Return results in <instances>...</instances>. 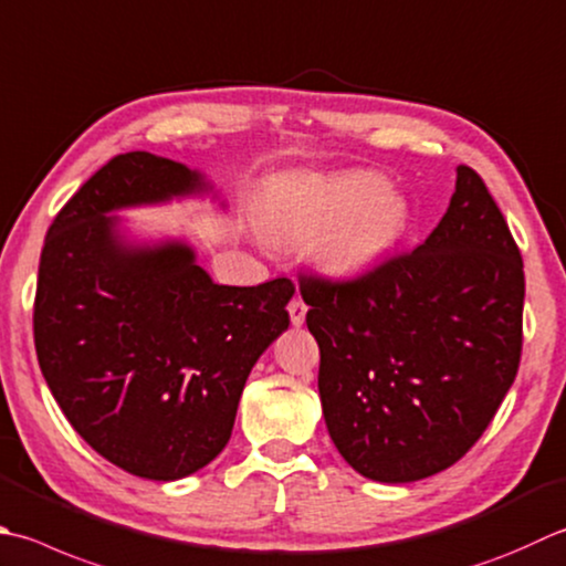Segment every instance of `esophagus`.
Here are the masks:
<instances>
[{
	"label": "esophagus",
	"instance_id": "1",
	"mask_svg": "<svg viewBox=\"0 0 566 566\" xmlns=\"http://www.w3.org/2000/svg\"><path fill=\"white\" fill-rule=\"evenodd\" d=\"M308 306L302 302V296H294L290 302V316H292V324L294 326H302L304 318H306Z\"/></svg>",
	"mask_w": 566,
	"mask_h": 566
}]
</instances>
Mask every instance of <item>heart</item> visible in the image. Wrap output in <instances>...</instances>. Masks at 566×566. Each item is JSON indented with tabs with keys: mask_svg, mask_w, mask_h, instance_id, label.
<instances>
[{
	"mask_svg": "<svg viewBox=\"0 0 566 566\" xmlns=\"http://www.w3.org/2000/svg\"><path fill=\"white\" fill-rule=\"evenodd\" d=\"M407 206L373 171L302 176L286 184L268 210L274 242L318 240L321 268L334 274L370 270L402 235Z\"/></svg>",
	"mask_w": 566,
	"mask_h": 566,
	"instance_id": "1",
	"label": "heart"
}]
</instances>
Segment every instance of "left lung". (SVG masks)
Listing matches in <instances>:
<instances>
[{
  "label": "left lung",
  "mask_w": 566,
  "mask_h": 566,
  "mask_svg": "<svg viewBox=\"0 0 566 566\" xmlns=\"http://www.w3.org/2000/svg\"><path fill=\"white\" fill-rule=\"evenodd\" d=\"M298 292L328 434L353 469L409 483L467 457L517 375L525 302L517 242L471 166L422 245L348 280L302 272Z\"/></svg>",
  "instance_id": "1"
}]
</instances>
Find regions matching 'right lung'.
Listing matches in <instances>:
<instances>
[{
	"instance_id": "1",
	"label": "right lung",
	"mask_w": 566,
	"mask_h": 566,
	"mask_svg": "<svg viewBox=\"0 0 566 566\" xmlns=\"http://www.w3.org/2000/svg\"><path fill=\"white\" fill-rule=\"evenodd\" d=\"M184 164L127 151L53 218L33 343L73 429L139 479L176 481L226 449L252 365L290 328L286 276L226 286L181 242L129 248L109 210L201 191Z\"/></svg>"
}]
</instances>
